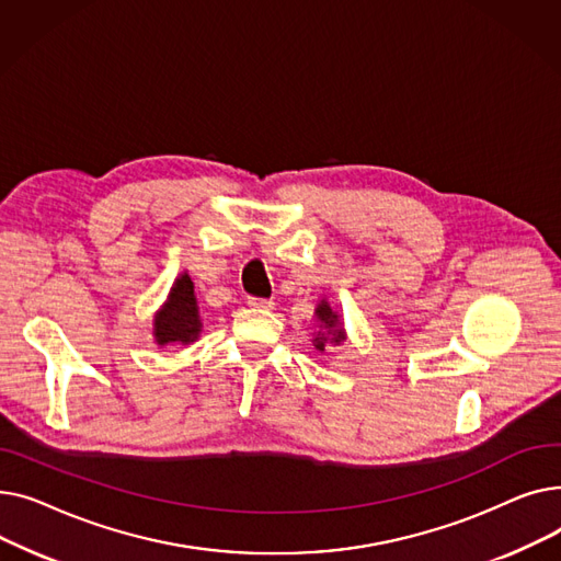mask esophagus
<instances>
[{
  "label": "esophagus",
  "instance_id": "obj_1",
  "mask_svg": "<svg viewBox=\"0 0 561 561\" xmlns=\"http://www.w3.org/2000/svg\"><path fill=\"white\" fill-rule=\"evenodd\" d=\"M248 305H250V307H256V309H273V307H275V300H273V298H250Z\"/></svg>",
  "mask_w": 561,
  "mask_h": 561
}]
</instances>
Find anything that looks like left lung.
Returning a JSON list of instances; mask_svg holds the SVG:
<instances>
[{"instance_id":"1","label":"left lung","mask_w":561,"mask_h":561,"mask_svg":"<svg viewBox=\"0 0 561 561\" xmlns=\"http://www.w3.org/2000/svg\"><path fill=\"white\" fill-rule=\"evenodd\" d=\"M316 316H318V334H316L313 343L320 352H325L328 343H341L345 339L343 328L339 322V316L332 311V307L328 302L318 305Z\"/></svg>"}]
</instances>
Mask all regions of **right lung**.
Segmentation results:
<instances>
[{
    "mask_svg": "<svg viewBox=\"0 0 561 561\" xmlns=\"http://www.w3.org/2000/svg\"><path fill=\"white\" fill-rule=\"evenodd\" d=\"M199 316L193 293V282L184 273L174 282L168 302L154 318V339L159 345L193 343L199 334Z\"/></svg>",
    "mask_w": 561,
    "mask_h": 561,
    "instance_id": "1",
    "label": "right lung"
}]
</instances>
